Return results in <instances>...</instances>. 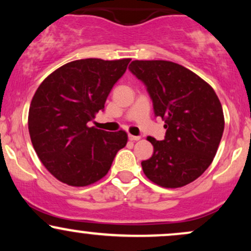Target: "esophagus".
<instances>
[{
	"instance_id": "esophagus-1",
	"label": "esophagus",
	"mask_w": 251,
	"mask_h": 251,
	"mask_svg": "<svg viewBox=\"0 0 251 251\" xmlns=\"http://www.w3.org/2000/svg\"><path fill=\"white\" fill-rule=\"evenodd\" d=\"M128 139L131 140V142H137V140L140 139V137H138V135H128Z\"/></svg>"
}]
</instances>
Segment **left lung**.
Here are the masks:
<instances>
[{
    "mask_svg": "<svg viewBox=\"0 0 251 251\" xmlns=\"http://www.w3.org/2000/svg\"><path fill=\"white\" fill-rule=\"evenodd\" d=\"M129 72L146 86L155 117L165 122V138L148 137L153 154L144 174L163 188H180L209 168L224 131L220 99L209 83L171 61H132Z\"/></svg>",
    "mask_w": 251,
    "mask_h": 251,
    "instance_id": "obj_1",
    "label": "left lung"
}]
</instances>
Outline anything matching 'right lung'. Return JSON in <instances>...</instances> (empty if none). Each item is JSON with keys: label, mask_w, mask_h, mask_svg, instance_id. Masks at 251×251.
Returning <instances> with one entry per match:
<instances>
[{"label": "right lung", "mask_w": 251, "mask_h": 251, "mask_svg": "<svg viewBox=\"0 0 251 251\" xmlns=\"http://www.w3.org/2000/svg\"><path fill=\"white\" fill-rule=\"evenodd\" d=\"M131 59L75 60L43 80L31 99L28 129L45 168L71 186L101 179L127 143L126 132L88 127Z\"/></svg>", "instance_id": "right-lung-1"}]
</instances>
